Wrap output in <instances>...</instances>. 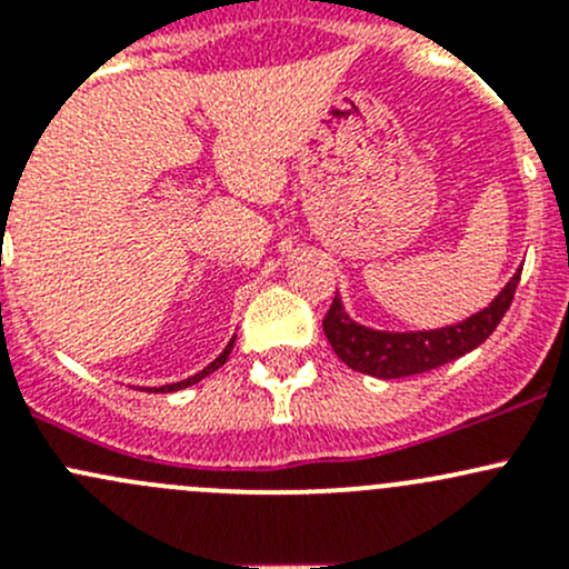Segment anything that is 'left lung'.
Masks as SVG:
<instances>
[{
    "mask_svg": "<svg viewBox=\"0 0 569 569\" xmlns=\"http://www.w3.org/2000/svg\"><path fill=\"white\" fill-rule=\"evenodd\" d=\"M518 283L520 269L490 306L481 308L479 313L465 321L438 327V330H371V327L358 325L343 311V302L338 300V295L321 327H325L330 347L336 349V355L349 369L360 371V375L380 377V380H399V377L423 375V371L451 363V360L462 358L470 349L485 343L498 327V321L503 319V313L509 311V306H512Z\"/></svg>",
    "mask_w": 569,
    "mask_h": 569,
    "instance_id": "left-lung-1",
    "label": "left lung"
}]
</instances>
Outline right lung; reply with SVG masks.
<instances>
[{
	"instance_id": "right-lung-1",
	"label": "right lung",
	"mask_w": 569,
	"mask_h": 569,
	"mask_svg": "<svg viewBox=\"0 0 569 569\" xmlns=\"http://www.w3.org/2000/svg\"><path fill=\"white\" fill-rule=\"evenodd\" d=\"M233 341H237V336H233V338H231V341H228V347H226V349H222V352H220V358H214V360H211V363H209V366H206V369H203V371H198V375H194V377H187V380H181V382H173V386H162V388H153V391H162V393H170V391H181V388H189V386H194V382H200V380H203V377H209V375H211V371H217V369H220V366H222V363H226V360H228V355H231V349H233Z\"/></svg>"
}]
</instances>
